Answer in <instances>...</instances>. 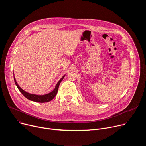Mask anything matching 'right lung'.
Here are the masks:
<instances>
[{"mask_svg": "<svg viewBox=\"0 0 146 146\" xmlns=\"http://www.w3.org/2000/svg\"><path fill=\"white\" fill-rule=\"evenodd\" d=\"M65 76H64L62 77L60 80L58 82V83L56 84L54 90L47 94H45L43 95H35V94H29L26 91H25L24 90H23L17 84V82H16L15 78L14 77V82H15V84L16 85V86L17 87V88H18L19 91L22 93V94L27 99L34 101V102H40V103H44V102H47L49 101H51L52 99H53L55 96H56V95L57 94L58 92V88L59 86L60 85V83L62 81V80H63V78H64Z\"/></svg>", "mask_w": 146, "mask_h": 146, "instance_id": "add662e5", "label": "right lung"}]
</instances>
